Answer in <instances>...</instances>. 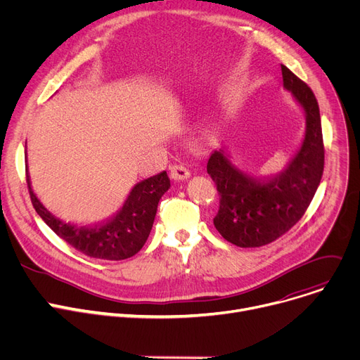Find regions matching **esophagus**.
<instances>
[{
	"mask_svg": "<svg viewBox=\"0 0 360 360\" xmlns=\"http://www.w3.org/2000/svg\"><path fill=\"white\" fill-rule=\"evenodd\" d=\"M170 174H172V179L180 181V180H186L190 177V172L188 168L183 164H173L170 167Z\"/></svg>",
	"mask_w": 360,
	"mask_h": 360,
	"instance_id": "obj_1",
	"label": "esophagus"
}]
</instances>
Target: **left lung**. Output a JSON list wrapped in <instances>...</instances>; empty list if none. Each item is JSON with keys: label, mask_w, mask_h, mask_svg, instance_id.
I'll return each instance as SVG.
<instances>
[{"label": "left lung", "mask_w": 360, "mask_h": 360, "mask_svg": "<svg viewBox=\"0 0 360 360\" xmlns=\"http://www.w3.org/2000/svg\"><path fill=\"white\" fill-rule=\"evenodd\" d=\"M283 87L298 100L307 115L301 150L281 174L252 176L232 164L222 150L207 161V174L217 184L219 209L214 225L237 247L273 243L297 224L308 209L324 172V142L320 108L312 90L285 65Z\"/></svg>", "instance_id": "1"}]
</instances>
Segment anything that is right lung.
I'll return each mask as SVG.
<instances>
[{
    "label": "right lung",
    "instance_id": "obj_1",
    "mask_svg": "<svg viewBox=\"0 0 360 360\" xmlns=\"http://www.w3.org/2000/svg\"><path fill=\"white\" fill-rule=\"evenodd\" d=\"M26 177L33 207L59 238L89 257L116 262L135 256L143 247L154 224L158 202L170 187L165 172L145 179L135 184L115 217L101 224L77 226L55 218L34 196L29 176Z\"/></svg>",
    "mask_w": 360,
    "mask_h": 360
}]
</instances>
